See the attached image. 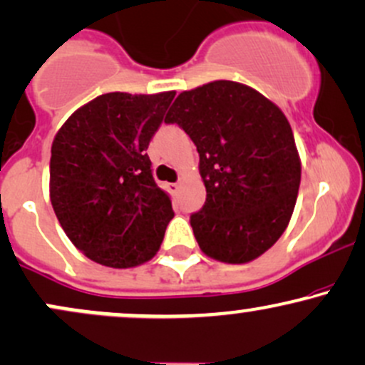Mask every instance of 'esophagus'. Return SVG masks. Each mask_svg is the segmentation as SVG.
<instances>
[{
	"label": "esophagus",
	"mask_w": 365,
	"mask_h": 365,
	"mask_svg": "<svg viewBox=\"0 0 365 365\" xmlns=\"http://www.w3.org/2000/svg\"><path fill=\"white\" fill-rule=\"evenodd\" d=\"M170 188H171V192H173V194H177V192L180 190V183L178 182L177 183H171Z\"/></svg>",
	"instance_id": "obj_1"
}]
</instances>
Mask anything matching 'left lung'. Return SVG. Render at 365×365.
I'll return each instance as SVG.
<instances>
[{"label": "left lung", "mask_w": 365, "mask_h": 365, "mask_svg": "<svg viewBox=\"0 0 365 365\" xmlns=\"http://www.w3.org/2000/svg\"><path fill=\"white\" fill-rule=\"evenodd\" d=\"M165 123L185 130L199 153L206 202L190 215L204 254L249 262L283 235L300 185L287 116L244 83L216 81L175 99Z\"/></svg>", "instance_id": "obj_1"}]
</instances>
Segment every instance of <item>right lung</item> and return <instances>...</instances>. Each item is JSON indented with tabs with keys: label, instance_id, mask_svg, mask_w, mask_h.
Segmentation results:
<instances>
[{
	"label": "right lung",
	"instance_id": "obj_1",
	"mask_svg": "<svg viewBox=\"0 0 365 365\" xmlns=\"http://www.w3.org/2000/svg\"><path fill=\"white\" fill-rule=\"evenodd\" d=\"M173 98L175 92H108L75 111L54 137V215L72 244L94 262L139 266L161 245L175 212L145 150Z\"/></svg>",
	"mask_w": 365,
	"mask_h": 365
}]
</instances>
